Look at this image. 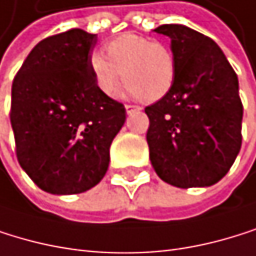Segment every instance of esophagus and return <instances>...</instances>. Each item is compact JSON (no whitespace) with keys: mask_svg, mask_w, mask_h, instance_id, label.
Instances as JSON below:
<instances>
[{"mask_svg":"<svg viewBox=\"0 0 256 256\" xmlns=\"http://www.w3.org/2000/svg\"><path fill=\"white\" fill-rule=\"evenodd\" d=\"M125 110H126V112L128 114H132V112H136V111H140V106H138V105H125Z\"/></svg>","mask_w":256,"mask_h":256,"instance_id":"esophagus-1","label":"esophagus"}]
</instances>
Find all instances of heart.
I'll use <instances>...</instances> for the list:
<instances>
[{"instance_id": "1", "label": "heart", "mask_w": 256, "mask_h": 256, "mask_svg": "<svg viewBox=\"0 0 256 256\" xmlns=\"http://www.w3.org/2000/svg\"><path fill=\"white\" fill-rule=\"evenodd\" d=\"M91 70L105 96H114L124 77L128 94L154 102L172 90L176 62L165 44L142 35L124 34L106 44V57L100 52L91 55Z\"/></svg>"}]
</instances>
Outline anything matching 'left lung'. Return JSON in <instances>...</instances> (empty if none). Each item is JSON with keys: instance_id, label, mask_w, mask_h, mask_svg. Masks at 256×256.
<instances>
[{"instance_id": "8db88e82", "label": "left lung", "mask_w": 256, "mask_h": 256, "mask_svg": "<svg viewBox=\"0 0 256 256\" xmlns=\"http://www.w3.org/2000/svg\"><path fill=\"white\" fill-rule=\"evenodd\" d=\"M154 32L172 40L176 77L168 94L145 108L151 165L179 188L213 186L241 148L238 77L212 38L182 24H162Z\"/></svg>"}]
</instances>
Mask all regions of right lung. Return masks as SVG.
Instances as JSON below:
<instances>
[{
	"mask_svg": "<svg viewBox=\"0 0 256 256\" xmlns=\"http://www.w3.org/2000/svg\"><path fill=\"white\" fill-rule=\"evenodd\" d=\"M96 34L69 29L42 40L12 84L10 124L16 158L52 194L92 188L110 165V146L125 106L100 92L91 70Z\"/></svg>",
	"mask_w": 256,
	"mask_h": 256,
	"instance_id": "1",
	"label": "right lung"
}]
</instances>
